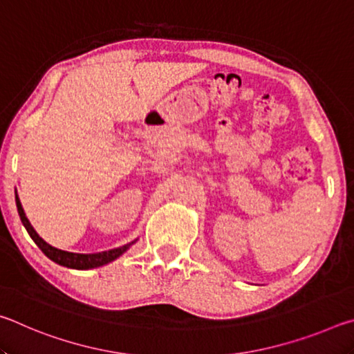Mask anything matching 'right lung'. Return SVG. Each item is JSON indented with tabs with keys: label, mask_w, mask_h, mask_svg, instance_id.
Listing matches in <instances>:
<instances>
[{
	"label": "right lung",
	"mask_w": 354,
	"mask_h": 354,
	"mask_svg": "<svg viewBox=\"0 0 354 354\" xmlns=\"http://www.w3.org/2000/svg\"><path fill=\"white\" fill-rule=\"evenodd\" d=\"M15 203H17V209H19L21 223L25 225L28 234L32 237V241L37 243V247L44 251L45 256L50 257L51 261L61 263V266H64V267L76 268V270H87V268L104 266V263H109L113 259H117L118 256H122L131 245V243H128V245H123V247H120V248H113L109 251H101V253H93V254H77V253H68V251L57 250L55 247H51L50 243H46L44 239L39 237L37 232L34 231V227L31 226L29 220L26 218L25 211H23L21 203L19 200V195H15Z\"/></svg>",
	"instance_id": "obj_1"
}]
</instances>
